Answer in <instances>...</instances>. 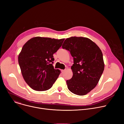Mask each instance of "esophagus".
<instances>
[{"mask_svg":"<svg viewBox=\"0 0 124 124\" xmlns=\"http://www.w3.org/2000/svg\"><path fill=\"white\" fill-rule=\"evenodd\" d=\"M65 71V70H61V72H62V73H63Z\"/></svg>","mask_w":124,"mask_h":124,"instance_id":"esophagus-1","label":"esophagus"}]
</instances>
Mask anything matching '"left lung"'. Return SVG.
<instances>
[{
	"label": "left lung",
	"instance_id": "8db88e82",
	"mask_svg": "<svg viewBox=\"0 0 124 124\" xmlns=\"http://www.w3.org/2000/svg\"><path fill=\"white\" fill-rule=\"evenodd\" d=\"M62 47L70 51L74 58L73 76L66 81L68 89L76 95H86L96 86L103 72L101 49L91 40L82 37L66 39Z\"/></svg>",
	"mask_w": 124,
	"mask_h": 124
}]
</instances>
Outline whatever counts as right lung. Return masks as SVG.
I'll list each match as a JSON object with an SVG mask.
<instances>
[{
  "mask_svg": "<svg viewBox=\"0 0 124 124\" xmlns=\"http://www.w3.org/2000/svg\"><path fill=\"white\" fill-rule=\"evenodd\" d=\"M64 40L36 37L23 45L19 55V64L23 79L33 90H47L57 79L60 70L52 65L53 54Z\"/></svg>",
  "mask_w": 124,
  "mask_h": 124,
  "instance_id": "add662e5",
  "label": "right lung"
}]
</instances>
